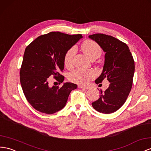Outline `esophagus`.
<instances>
[{
	"label": "esophagus",
	"mask_w": 151,
	"mask_h": 151,
	"mask_svg": "<svg viewBox=\"0 0 151 151\" xmlns=\"http://www.w3.org/2000/svg\"><path fill=\"white\" fill-rule=\"evenodd\" d=\"M78 88H83V89H88L89 88V87L88 86H83V85H78Z\"/></svg>",
	"instance_id": "1"
}]
</instances>
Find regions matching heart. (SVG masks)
I'll use <instances>...</instances> for the list:
<instances>
[{"label":"heart","instance_id":"heart-1","mask_svg":"<svg viewBox=\"0 0 151 151\" xmlns=\"http://www.w3.org/2000/svg\"><path fill=\"white\" fill-rule=\"evenodd\" d=\"M81 49L88 58L94 61L99 58L102 53V49L99 44L92 40H86L81 44ZM76 54V47H72L68 50L63 57V63L65 66L70 68L73 65V59ZM95 72L93 70H76L71 72L68 76V80L72 83L85 84L95 77Z\"/></svg>","mask_w":151,"mask_h":151}]
</instances>
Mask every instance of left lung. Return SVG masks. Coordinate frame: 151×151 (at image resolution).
Returning <instances> with one entry per match:
<instances>
[{
    "label": "left lung",
    "mask_w": 151,
    "mask_h": 151,
    "mask_svg": "<svg viewBox=\"0 0 151 151\" xmlns=\"http://www.w3.org/2000/svg\"><path fill=\"white\" fill-rule=\"evenodd\" d=\"M89 37L105 52L103 71L95 83H101L105 78L110 83L105 91L100 89V97L91 105L99 112H114L125 103L131 91L135 62L128 46L119 39L104 34H93Z\"/></svg>",
    "instance_id": "8db88e82"
}]
</instances>
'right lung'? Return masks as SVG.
<instances>
[{"label": "right lung", "instance_id": "right-lung-1", "mask_svg": "<svg viewBox=\"0 0 151 151\" xmlns=\"http://www.w3.org/2000/svg\"><path fill=\"white\" fill-rule=\"evenodd\" d=\"M82 37L81 34L51 32L38 37L26 47L20 83L27 101L37 111L47 114L60 111L71 91L77 88L72 83L51 86L49 77L52 76L59 84L63 83L65 77L60 72L64 68V55Z\"/></svg>", "mask_w": 151, "mask_h": 151}]
</instances>
